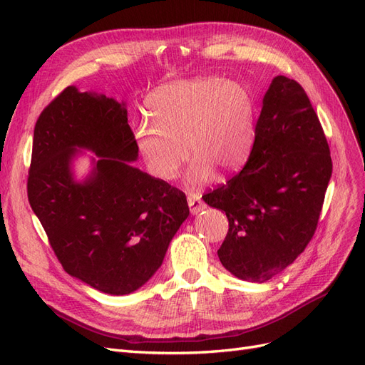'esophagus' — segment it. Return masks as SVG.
Wrapping results in <instances>:
<instances>
[{"label":"esophagus","mask_w":365,"mask_h":365,"mask_svg":"<svg viewBox=\"0 0 365 365\" xmlns=\"http://www.w3.org/2000/svg\"><path fill=\"white\" fill-rule=\"evenodd\" d=\"M187 202H189L192 215H197L201 210L205 208V204L201 201V196L197 193H189L187 195Z\"/></svg>","instance_id":"34e87169"}]
</instances>
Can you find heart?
Wrapping results in <instances>:
<instances>
[{
    "label": "heart",
    "instance_id": "1",
    "mask_svg": "<svg viewBox=\"0 0 365 365\" xmlns=\"http://www.w3.org/2000/svg\"><path fill=\"white\" fill-rule=\"evenodd\" d=\"M153 126L137 129V145L149 170L170 181L187 160L192 185L212 180L215 169H239L254 141V103L244 86L219 77L164 85L149 101ZM187 149H185V146Z\"/></svg>",
    "mask_w": 365,
    "mask_h": 365
}]
</instances>
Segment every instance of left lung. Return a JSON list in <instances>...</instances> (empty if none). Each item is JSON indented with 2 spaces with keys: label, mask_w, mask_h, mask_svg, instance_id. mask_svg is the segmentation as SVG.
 Masks as SVG:
<instances>
[{
  "label": "left lung",
  "mask_w": 365,
  "mask_h": 365,
  "mask_svg": "<svg viewBox=\"0 0 365 365\" xmlns=\"http://www.w3.org/2000/svg\"><path fill=\"white\" fill-rule=\"evenodd\" d=\"M330 176L329 145L306 91L274 77L244 169L202 196L228 217L217 250L225 269L262 283L289 267L314 237Z\"/></svg>",
  "instance_id": "1"
}]
</instances>
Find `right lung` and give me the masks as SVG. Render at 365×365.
Masks as SVG:
<instances>
[{"label":"right lung","mask_w":365,"mask_h":365,"mask_svg":"<svg viewBox=\"0 0 365 365\" xmlns=\"http://www.w3.org/2000/svg\"><path fill=\"white\" fill-rule=\"evenodd\" d=\"M77 148L99 157L83 183L71 173ZM137 157L125 103L103 94L67 86L35 125L30 207L63 269L111 295L134 292L157 272L190 213L181 190L130 164Z\"/></svg>","instance_id":"right-lung-1"}]
</instances>
